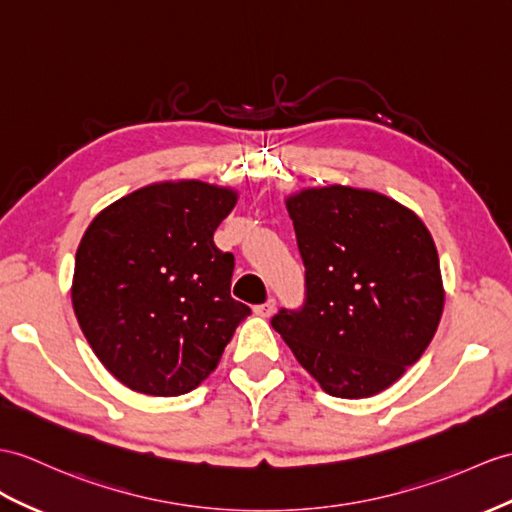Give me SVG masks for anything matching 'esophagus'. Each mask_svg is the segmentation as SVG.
Returning <instances> with one entry per match:
<instances>
[{
    "label": "esophagus",
    "instance_id": "1",
    "mask_svg": "<svg viewBox=\"0 0 512 512\" xmlns=\"http://www.w3.org/2000/svg\"><path fill=\"white\" fill-rule=\"evenodd\" d=\"M276 306H278V304H276V299H273V297H269V299H267V302H265L263 306H258L256 310H258V313H260V315H265V317H271L273 313H276Z\"/></svg>",
    "mask_w": 512,
    "mask_h": 512
}]
</instances>
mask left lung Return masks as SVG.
Here are the masks:
<instances>
[{
  "label": "left lung",
  "mask_w": 512,
  "mask_h": 512,
  "mask_svg": "<svg viewBox=\"0 0 512 512\" xmlns=\"http://www.w3.org/2000/svg\"><path fill=\"white\" fill-rule=\"evenodd\" d=\"M236 197L199 180L152 184L84 232L73 310L99 363L128 389L156 397L197 389L252 313L230 295L234 256L213 241Z\"/></svg>",
  "instance_id": "obj_1"
}]
</instances>
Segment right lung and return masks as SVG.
I'll return each mask as SVG.
<instances>
[{
  "label": "right lung",
  "mask_w": 512,
  "mask_h": 512,
  "mask_svg": "<svg viewBox=\"0 0 512 512\" xmlns=\"http://www.w3.org/2000/svg\"><path fill=\"white\" fill-rule=\"evenodd\" d=\"M304 263V302L271 326L334 397H371L426 352L443 313L439 254L423 221L350 186L286 199Z\"/></svg>",
  "instance_id": "add662e5"
}]
</instances>
